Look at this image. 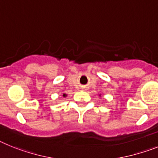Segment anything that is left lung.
Segmentation results:
<instances>
[{"mask_svg": "<svg viewBox=\"0 0 158 158\" xmlns=\"http://www.w3.org/2000/svg\"><path fill=\"white\" fill-rule=\"evenodd\" d=\"M99 96H100V95H99Z\"/></svg>", "mask_w": 158, "mask_h": 158, "instance_id": "left-lung-1", "label": "left lung"}]
</instances>
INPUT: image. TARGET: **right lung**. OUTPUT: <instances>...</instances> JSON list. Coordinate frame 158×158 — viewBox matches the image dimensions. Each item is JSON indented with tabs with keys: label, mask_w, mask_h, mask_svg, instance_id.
I'll list each match as a JSON object with an SVG mask.
<instances>
[{
	"label": "right lung",
	"mask_w": 158,
	"mask_h": 158,
	"mask_svg": "<svg viewBox=\"0 0 158 158\" xmlns=\"http://www.w3.org/2000/svg\"><path fill=\"white\" fill-rule=\"evenodd\" d=\"M63 97H64V98L67 97V94H63Z\"/></svg>",
	"instance_id": "add662e5"
}]
</instances>
